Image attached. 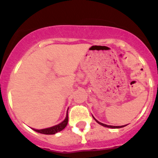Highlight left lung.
I'll return each instance as SVG.
<instances>
[{
  "label": "left lung",
  "instance_id": "left-lung-1",
  "mask_svg": "<svg viewBox=\"0 0 158 158\" xmlns=\"http://www.w3.org/2000/svg\"><path fill=\"white\" fill-rule=\"evenodd\" d=\"M93 118H94V117H93ZM94 119H95V120H96V121H97V123H99L100 125L103 126V127H110V128H121V127H125V126H126V125H124V126H110V125H106V124L101 123H100L99 121H97V119L95 118H94Z\"/></svg>",
  "mask_w": 158,
  "mask_h": 158
}]
</instances>
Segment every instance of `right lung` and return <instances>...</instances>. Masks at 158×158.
<instances>
[{
	"mask_svg": "<svg viewBox=\"0 0 158 158\" xmlns=\"http://www.w3.org/2000/svg\"><path fill=\"white\" fill-rule=\"evenodd\" d=\"M68 123V114H66V118L64 119V121H62L61 123L57 124L56 126H53L52 127L45 128V129H40V130H36V129H33L34 131H35L36 132L41 133V134L44 135H53L56 134L57 132H59L66 127V125Z\"/></svg>",
	"mask_w": 158,
	"mask_h": 158,
	"instance_id": "add662e5",
	"label": "right lung"
}]
</instances>
